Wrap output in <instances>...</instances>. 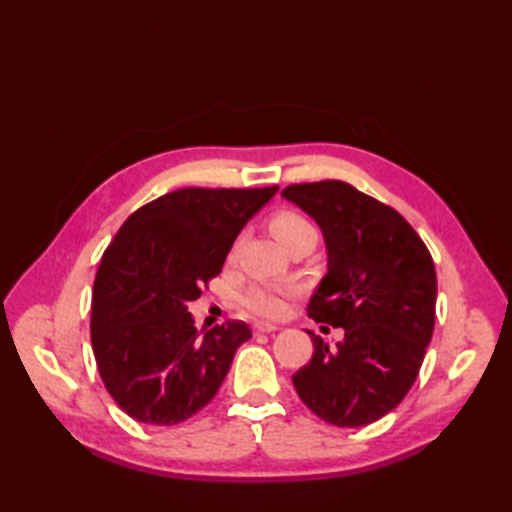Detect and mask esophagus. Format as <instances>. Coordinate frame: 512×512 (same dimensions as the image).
I'll return each instance as SVG.
<instances>
[{
	"mask_svg": "<svg viewBox=\"0 0 512 512\" xmlns=\"http://www.w3.org/2000/svg\"><path fill=\"white\" fill-rule=\"evenodd\" d=\"M275 330H277V325H273V323H266V321L253 323V332L255 334H270V332H275Z\"/></svg>",
	"mask_w": 512,
	"mask_h": 512,
	"instance_id": "1",
	"label": "esophagus"
}]
</instances>
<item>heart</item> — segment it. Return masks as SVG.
<instances>
[{
  "mask_svg": "<svg viewBox=\"0 0 512 512\" xmlns=\"http://www.w3.org/2000/svg\"><path fill=\"white\" fill-rule=\"evenodd\" d=\"M270 231H273V235L284 248H290L292 244L299 242H317V228L312 226L308 217L295 211H279L270 220ZM242 306L259 314V317H281L286 310V297L279 288L257 284L244 292Z\"/></svg>",
  "mask_w": 512,
  "mask_h": 512,
  "instance_id": "heart-1",
  "label": "heart"
}]
</instances>
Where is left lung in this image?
Returning <instances> with one entry per match:
<instances>
[{"label": "left lung", "mask_w": 512, "mask_h": 512, "mask_svg": "<svg viewBox=\"0 0 512 512\" xmlns=\"http://www.w3.org/2000/svg\"><path fill=\"white\" fill-rule=\"evenodd\" d=\"M281 198L317 222L328 253L308 314L343 330L334 347L308 332L312 361L292 385L321 420L365 427L396 409L420 372L436 323V266L405 217L352 184H292Z\"/></svg>", "instance_id": "obj_1"}]
</instances>
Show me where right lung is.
Instances as JSON below:
<instances>
[{"label":"right lung","mask_w":512,"mask_h":512,"mask_svg":"<svg viewBox=\"0 0 512 512\" xmlns=\"http://www.w3.org/2000/svg\"><path fill=\"white\" fill-rule=\"evenodd\" d=\"M277 191H173L140 206L112 239L94 279L90 330L99 374L129 418L171 427L215 398L253 334L244 321L198 330L187 306Z\"/></svg>","instance_id":"1"}]
</instances>
